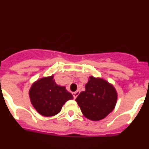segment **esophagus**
I'll return each mask as SVG.
<instances>
[{
    "instance_id": "esophagus-1",
    "label": "esophagus",
    "mask_w": 149,
    "mask_h": 149,
    "mask_svg": "<svg viewBox=\"0 0 149 149\" xmlns=\"http://www.w3.org/2000/svg\"><path fill=\"white\" fill-rule=\"evenodd\" d=\"M79 93H80V92H78V91H76V92H74V93H72V95H73V98H74V99L77 98V95H79Z\"/></svg>"
}]
</instances>
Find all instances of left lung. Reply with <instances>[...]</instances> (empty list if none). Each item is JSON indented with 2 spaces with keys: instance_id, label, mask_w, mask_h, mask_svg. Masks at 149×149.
<instances>
[{
  "instance_id": "8db88e82",
  "label": "left lung",
  "mask_w": 149,
  "mask_h": 149,
  "mask_svg": "<svg viewBox=\"0 0 149 149\" xmlns=\"http://www.w3.org/2000/svg\"><path fill=\"white\" fill-rule=\"evenodd\" d=\"M85 88L75 99L84 116L98 121L113 111L117 101L113 86L103 79L91 76Z\"/></svg>"
}]
</instances>
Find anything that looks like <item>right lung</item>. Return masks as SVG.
Wrapping results in <instances>:
<instances>
[{
	"label": "right lung",
	"mask_w": 149,
	"mask_h": 149,
	"mask_svg": "<svg viewBox=\"0 0 149 149\" xmlns=\"http://www.w3.org/2000/svg\"><path fill=\"white\" fill-rule=\"evenodd\" d=\"M33 106L41 115L53 116L59 113L62 107L73 98L65 86H58L53 76L44 77L32 85L29 92Z\"/></svg>",
	"instance_id": "right-lung-1"
}]
</instances>
